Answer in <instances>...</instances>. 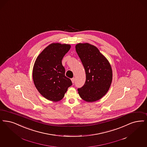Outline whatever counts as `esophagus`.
Wrapping results in <instances>:
<instances>
[{
  "label": "esophagus",
  "instance_id": "34e87169",
  "mask_svg": "<svg viewBox=\"0 0 147 147\" xmlns=\"http://www.w3.org/2000/svg\"><path fill=\"white\" fill-rule=\"evenodd\" d=\"M71 82H73V83H74V82H75V78H73L71 79Z\"/></svg>",
  "mask_w": 147,
  "mask_h": 147
}]
</instances>
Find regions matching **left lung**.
<instances>
[{
    "label": "left lung",
    "instance_id": "1",
    "mask_svg": "<svg viewBox=\"0 0 147 147\" xmlns=\"http://www.w3.org/2000/svg\"><path fill=\"white\" fill-rule=\"evenodd\" d=\"M76 50L86 73V82L78 94L82 100L93 102L102 98L111 87L113 79L112 67L108 60L94 45L78 43Z\"/></svg>",
    "mask_w": 147,
    "mask_h": 147
}]
</instances>
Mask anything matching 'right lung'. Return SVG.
Masks as SVG:
<instances>
[{"instance_id": "add662e5", "label": "right lung", "mask_w": 147, "mask_h": 147, "mask_svg": "<svg viewBox=\"0 0 147 147\" xmlns=\"http://www.w3.org/2000/svg\"><path fill=\"white\" fill-rule=\"evenodd\" d=\"M71 45L53 42L45 47L36 59L33 69L35 88L46 99L53 102L62 100L72 85L65 76L62 60Z\"/></svg>"}]
</instances>
